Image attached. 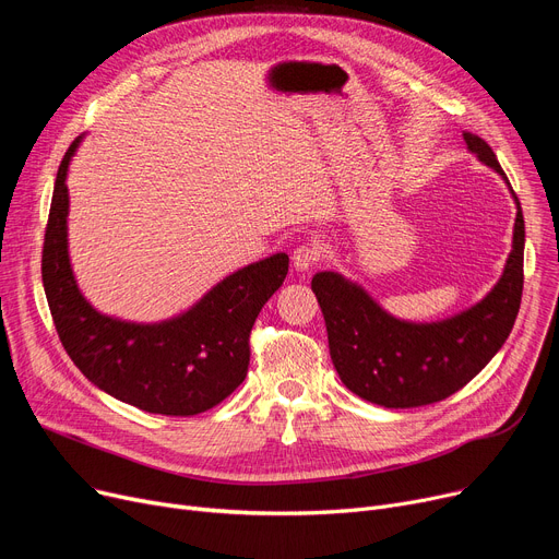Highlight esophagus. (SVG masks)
<instances>
[{
	"mask_svg": "<svg viewBox=\"0 0 559 559\" xmlns=\"http://www.w3.org/2000/svg\"><path fill=\"white\" fill-rule=\"evenodd\" d=\"M319 258H321V251L317 245H301L295 249V253H292V264H295L297 272H308L319 262Z\"/></svg>",
	"mask_w": 559,
	"mask_h": 559,
	"instance_id": "1",
	"label": "esophagus"
}]
</instances>
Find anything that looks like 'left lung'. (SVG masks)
<instances>
[{"instance_id": "left-lung-1", "label": "left lung", "mask_w": 559, "mask_h": 559, "mask_svg": "<svg viewBox=\"0 0 559 559\" xmlns=\"http://www.w3.org/2000/svg\"><path fill=\"white\" fill-rule=\"evenodd\" d=\"M464 142L508 183L483 138L464 133ZM512 197L516 222L503 276L483 301L449 319L430 324L396 319L358 283L337 272L314 274L312 292L324 312L331 358L350 392L383 407L437 403L462 390L498 354L514 326L523 292L525 226L521 203Z\"/></svg>"}]
</instances>
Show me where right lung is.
I'll return each instance as SVG.
<instances>
[{"label":"right lung","mask_w":559,"mask_h":559,"mask_svg":"<svg viewBox=\"0 0 559 559\" xmlns=\"http://www.w3.org/2000/svg\"><path fill=\"white\" fill-rule=\"evenodd\" d=\"M56 174L43 247V285L68 356L93 385L152 415L192 417L222 403L249 369V333L283 285L287 253L251 262L219 281L190 310L158 324L102 314L85 301L68 253V167Z\"/></svg>","instance_id":"right-lung-1"}]
</instances>
